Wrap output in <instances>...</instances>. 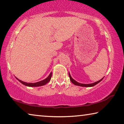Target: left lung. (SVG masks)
I'll use <instances>...</instances> for the list:
<instances>
[{"label":"left lung","mask_w":124,"mask_h":124,"mask_svg":"<svg viewBox=\"0 0 124 124\" xmlns=\"http://www.w3.org/2000/svg\"><path fill=\"white\" fill-rule=\"evenodd\" d=\"M69 78H70V81H71V82L72 83V84H74L75 85H76V86H81V87H93L95 86V85L98 84L99 82H100L101 81H102L103 78H102L101 80H99L98 81H97V82H94V83H92V84H81V83H79V82H78L77 81H76L75 80H74L72 78L71 76L70 73H69Z\"/></svg>","instance_id":"left-lung-1"}]
</instances>
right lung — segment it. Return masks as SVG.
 Masks as SVG:
<instances>
[{
    "label": "right lung",
    "instance_id": "1",
    "mask_svg": "<svg viewBox=\"0 0 124 124\" xmlns=\"http://www.w3.org/2000/svg\"><path fill=\"white\" fill-rule=\"evenodd\" d=\"M52 75V72H50L49 75L46 79H44V80H42V81H39V82H36V83H27V82H23V81L19 80V79H18L17 78H16L17 79L18 81H20V82H21V84H22L24 85H25V86H28V87H39V86H43V85H45L47 84L48 82H49L50 79H51Z\"/></svg>",
    "mask_w": 124,
    "mask_h": 124
}]
</instances>
